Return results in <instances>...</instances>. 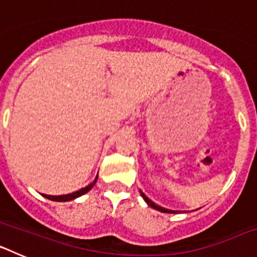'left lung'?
Segmentation results:
<instances>
[{"label":"left lung","instance_id":"left-lung-1","mask_svg":"<svg viewBox=\"0 0 257 257\" xmlns=\"http://www.w3.org/2000/svg\"><path fill=\"white\" fill-rule=\"evenodd\" d=\"M140 194H142V197H143V198H144V201L147 202V203H148V206H151V207H152V208H154V210H158V211H161V212H166V213H179V212H180V211L169 210V208L161 207V206L156 205V203H154L153 201H151V199H149L148 197L145 196V194H144V193L142 192V190H140Z\"/></svg>","mask_w":257,"mask_h":257}]
</instances>
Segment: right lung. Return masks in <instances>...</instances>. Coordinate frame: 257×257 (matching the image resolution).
I'll use <instances>...</instances> for the list:
<instances>
[{"label":"right lung","mask_w":257,"mask_h":257,"mask_svg":"<svg viewBox=\"0 0 257 257\" xmlns=\"http://www.w3.org/2000/svg\"><path fill=\"white\" fill-rule=\"evenodd\" d=\"M97 180V176L95 178V180L92 181L91 184H88L87 187L82 188V189L77 190V192H73V193H69V194H63V196H49V194H44L45 198L47 199H51V201H55V202H68V201H73V199L78 198V197L83 196V194H86L87 192H90L91 190V188L94 187L95 183H96Z\"/></svg>","instance_id":"1"}]
</instances>
